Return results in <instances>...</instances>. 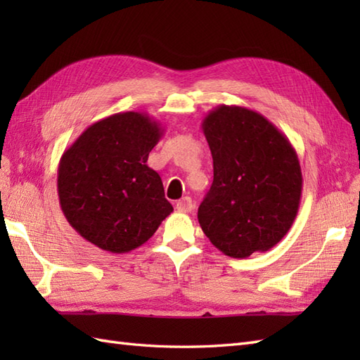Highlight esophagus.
<instances>
[{
	"instance_id": "34e87169",
	"label": "esophagus",
	"mask_w": 360,
	"mask_h": 360,
	"mask_svg": "<svg viewBox=\"0 0 360 360\" xmlns=\"http://www.w3.org/2000/svg\"><path fill=\"white\" fill-rule=\"evenodd\" d=\"M176 210L178 212H182V213H188L193 210V202H192V198L188 196H184L182 200H179L178 202H176Z\"/></svg>"
}]
</instances>
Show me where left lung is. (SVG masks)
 <instances>
[{
    "label": "left lung",
    "mask_w": 360,
    "mask_h": 360,
    "mask_svg": "<svg viewBox=\"0 0 360 360\" xmlns=\"http://www.w3.org/2000/svg\"><path fill=\"white\" fill-rule=\"evenodd\" d=\"M213 182L198 209L210 243L232 258L283 240L300 207L302 168L288 137L262 114L219 105L202 120Z\"/></svg>",
    "instance_id": "left-lung-1"
}]
</instances>
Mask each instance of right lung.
<instances>
[{"label": "right lung", "mask_w": 360, "mask_h": 360, "mask_svg": "<svg viewBox=\"0 0 360 360\" xmlns=\"http://www.w3.org/2000/svg\"><path fill=\"white\" fill-rule=\"evenodd\" d=\"M164 128L145 112L97 120L58 164L57 192L68 223L111 254L147 243L173 212L160 176L147 165Z\"/></svg>", "instance_id": "1"}]
</instances>
